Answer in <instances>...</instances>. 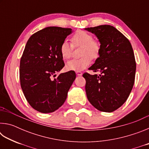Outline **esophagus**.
I'll list each match as a JSON object with an SVG mask.
<instances>
[{
  "instance_id": "34e87169",
  "label": "esophagus",
  "mask_w": 149,
  "mask_h": 149,
  "mask_svg": "<svg viewBox=\"0 0 149 149\" xmlns=\"http://www.w3.org/2000/svg\"><path fill=\"white\" fill-rule=\"evenodd\" d=\"M76 74L77 75H79V76H80V75H82V72H76Z\"/></svg>"
}]
</instances>
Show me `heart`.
<instances>
[{
    "label": "heart",
    "mask_w": 149,
    "mask_h": 149,
    "mask_svg": "<svg viewBox=\"0 0 149 149\" xmlns=\"http://www.w3.org/2000/svg\"><path fill=\"white\" fill-rule=\"evenodd\" d=\"M71 41L73 47H81L80 58L73 59L68 62L65 67L68 70L80 72L89 66L91 60L99 57L101 46L99 42L93 39V35L85 31H77L72 35ZM72 46L67 41H64L60 47V52L64 59L71 57Z\"/></svg>",
    "instance_id": "heart-1"
}]
</instances>
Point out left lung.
Returning <instances> with one entry per match:
<instances>
[{
    "label": "left lung",
    "mask_w": 149,
    "mask_h": 149,
    "mask_svg": "<svg viewBox=\"0 0 149 149\" xmlns=\"http://www.w3.org/2000/svg\"><path fill=\"white\" fill-rule=\"evenodd\" d=\"M101 46L99 57L89 70L99 74L83 75L87 97L93 107L112 112L127 100L135 82L136 62L130 42L122 33L109 25L88 27Z\"/></svg>",
    "instance_id": "left-lung-1"
}]
</instances>
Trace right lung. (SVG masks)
<instances>
[{
	"label": "right lung",
	"instance_id": "1",
	"mask_svg": "<svg viewBox=\"0 0 149 149\" xmlns=\"http://www.w3.org/2000/svg\"><path fill=\"white\" fill-rule=\"evenodd\" d=\"M72 32L70 28L47 27L27 42L20 60V85L27 102L38 112L46 114L58 109L76 77L71 70L52 78L64 66L60 47Z\"/></svg>",
	"mask_w": 149,
	"mask_h": 149
}]
</instances>
